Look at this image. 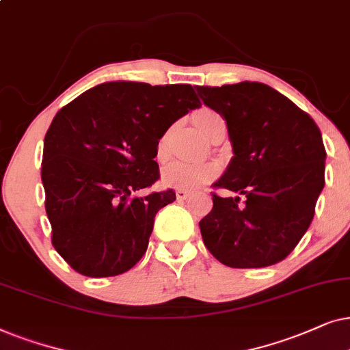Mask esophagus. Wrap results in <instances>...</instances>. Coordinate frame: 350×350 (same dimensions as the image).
<instances>
[{
  "mask_svg": "<svg viewBox=\"0 0 350 350\" xmlns=\"http://www.w3.org/2000/svg\"><path fill=\"white\" fill-rule=\"evenodd\" d=\"M190 197V192H187V190H178L176 192V198L178 200H187Z\"/></svg>",
  "mask_w": 350,
  "mask_h": 350,
  "instance_id": "1",
  "label": "esophagus"
}]
</instances>
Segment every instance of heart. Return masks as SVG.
Listing matches in <instances>:
<instances>
[{"mask_svg":"<svg viewBox=\"0 0 350 350\" xmlns=\"http://www.w3.org/2000/svg\"><path fill=\"white\" fill-rule=\"evenodd\" d=\"M195 124L203 136H206L209 128L219 116L211 110H202L193 116ZM167 139L170 131H166L157 142V158L160 161L167 157ZM219 174V166L216 163H193V161H171L163 167L161 180L166 187L178 190H193L203 187L204 184L211 183Z\"/></svg>","mask_w":350,"mask_h":350,"instance_id":"b5f03b06","label":"heart"}]
</instances>
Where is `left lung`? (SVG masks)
Segmentation results:
<instances>
[{
	"instance_id": "left-lung-1",
	"label": "left lung",
	"mask_w": 350,
	"mask_h": 350,
	"mask_svg": "<svg viewBox=\"0 0 350 350\" xmlns=\"http://www.w3.org/2000/svg\"><path fill=\"white\" fill-rule=\"evenodd\" d=\"M203 104L226 120L234 157L214 184L200 221L204 246L224 265L259 269L286 258L309 229L325 185L321 133L306 111L267 85L197 86Z\"/></svg>"
}]
</instances>
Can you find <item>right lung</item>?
<instances>
[{
  "mask_svg": "<svg viewBox=\"0 0 350 350\" xmlns=\"http://www.w3.org/2000/svg\"><path fill=\"white\" fill-rule=\"evenodd\" d=\"M190 85H97L54 116L44 136L41 180L53 246L92 278L126 272L147 251L153 219L172 190L137 195L160 179L157 142L198 109Z\"/></svg>",
  "mask_w": 350,
  "mask_h": 350,
  "instance_id": "add662e5",
  "label": "right lung"
}]
</instances>
